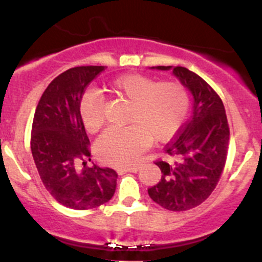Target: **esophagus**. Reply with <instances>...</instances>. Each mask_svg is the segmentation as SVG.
Returning a JSON list of instances; mask_svg holds the SVG:
<instances>
[{"label":"esophagus","instance_id":"esophagus-1","mask_svg":"<svg viewBox=\"0 0 262 262\" xmlns=\"http://www.w3.org/2000/svg\"><path fill=\"white\" fill-rule=\"evenodd\" d=\"M123 172H137L139 171V166H134V167H125V168H121Z\"/></svg>","mask_w":262,"mask_h":262}]
</instances>
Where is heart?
<instances>
[{
  "mask_svg": "<svg viewBox=\"0 0 262 262\" xmlns=\"http://www.w3.org/2000/svg\"><path fill=\"white\" fill-rule=\"evenodd\" d=\"M116 92L134 100L130 121L109 128L97 139L96 153L104 163L119 167L136 165L153 138L165 141L179 130L189 110V95L178 82H158L143 75H125L113 82ZM80 115L84 129L95 133L104 123V102L94 92L83 95Z\"/></svg>",
  "mask_w": 262,
  "mask_h": 262,
  "instance_id": "b5f03b06",
  "label": "heart"
}]
</instances>
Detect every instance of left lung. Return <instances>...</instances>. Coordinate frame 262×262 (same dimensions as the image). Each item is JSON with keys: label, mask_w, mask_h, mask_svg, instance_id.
I'll return each mask as SVG.
<instances>
[{"label": "left lung", "mask_w": 262, "mask_h": 262, "mask_svg": "<svg viewBox=\"0 0 262 262\" xmlns=\"http://www.w3.org/2000/svg\"><path fill=\"white\" fill-rule=\"evenodd\" d=\"M172 75L192 96V115L165 148L168 161H158L162 178L148 189L165 209L182 212L202 204L218 184L227 160L229 128L223 102L196 73L185 67L157 66Z\"/></svg>", "instance_id": "8db88e82"}]
</instances>
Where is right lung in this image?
Wrapping results in <instances>:
<instances>
[{"instance_id":"1","label":"right lung","mask_w":262,"mask_h":262,"mask_svg":"<svg viewBox=\"0 0 262 262\" xmlns=\"http://www.w3.org/2000/svg\"><path fill=\"white\" fill-rule=\"evenodd\" d=\"M104 70V66H81L60 73L47 87L34 114L31 153L36 170L49 194L71 209L100 207L115 192L118 175L113 168L86 166L90 141L80 115L84 89Z\"/></svg>"}]
</instances>
